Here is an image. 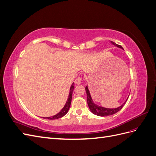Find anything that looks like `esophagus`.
I'll return each mask as SVG.
<instances>
[{
	"instance_id": "obj_1",
	"label": "esophagus",
	"mask_w": 156,
	"mask_h": 156,
	"mask_svg": "<svg viewBox=\"0 0 156 156\" xmlns=\"http://www.w3.org/2000/svg\"><path fill=\"white\" fill-rule=\"evenodd\" d=\"M81 81H82L81 77H78L76 78V79H75V83L76 84H80L81 83Z\"/></svg>"
}]
</instances>
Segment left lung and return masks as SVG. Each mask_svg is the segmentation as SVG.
<instances>
[{
    "label": "left lung",
    "instance_id": "1",
    "mask_svg": "<svg viewBox=\"0 0 156 156\" xmlns=\"http://www.w3.org/2000/svg\"><path fill=\"white\" fill-rule=\"evenodd\" d=\"M111 43L112 44L116 45L117 47H119V48H120L123 49L121 45L115 44V42L111 41ZM85 90H86L87 95V103H88V105L89 107L90 110L91 111V112L93 113V114L96 115L97 116H110V115H114L117 112H119L121 109V108L124 107V104L126 103V102H125L124 104L122 105L120 107H118V108H107L100 107V106L96 105L95 103H94V102L92 100V98L90 96V94L88 87H86Z\"/></svg>",
    "mask_w": 156,
    "mask_h": 156
}]
</instances>
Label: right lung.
I'll use <instances>...</instances> for the list:
<instances>
[{
	"label": "right lung",
	"mask_w": 156,
	"mask_h": 156,
	"mask_svg": "<svg viewBox=\"0 0 156 156\" xmlns=\"http://www.w3.org/2000/svg\"><path fill=\"white\" fill-rule=\"evenodd\" d=\"M74 89V86H73V83L72 84V86L70 87V92L69 94V96H68V99L66 101V103L64 107H63V108L62 110L60 111V112H59L58 114H56L55 116H53L51 117H44V119H49V120H55V119H60V118L64 116L66 113L68 112L70 105H71V101H72V93Z\"/></svg>",
	"instance_id": "obj_1"
}]
</instances>
